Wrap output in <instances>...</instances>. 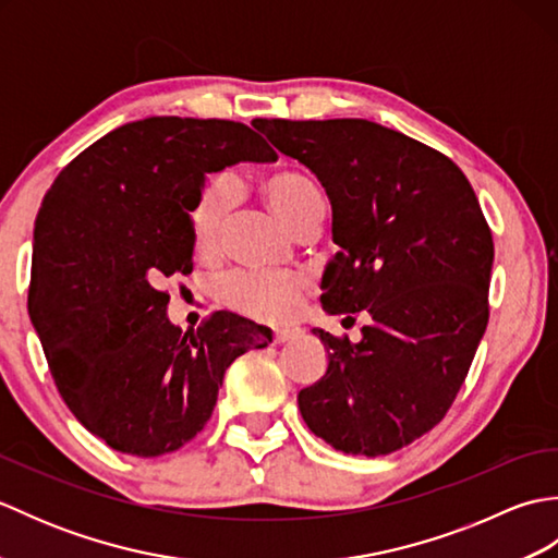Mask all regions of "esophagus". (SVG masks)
I'll return each mask as SVG.
<instances>
[{"mask_svg":"<svg viewBox=\"0 0 558 558\" xmlns=\"http://www.w3.org/2000/svg\"><path fill=\"white\" fill-rule=\"evenodd\" d=\"M298 336H300V328H278L272 330V342H276V345H286V342L294 340Z\"/></svg>","mask_w":558,"mask_h":558,"instance_id":"obj_1","label":"esophagus"}]
</instances>
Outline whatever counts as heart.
I'll return each instance as SVG.
<instances>
[{"mask_svg":"<svg viewBox=\"0 0 558 558\" xmlns=\"http://www.w3.org/2000/svg\"><path fill=\"white\" fill-rule=\"evenodd\" d=\"M270 208L286 222V228L298 232L306 220L324 218V201L318 189L298 172H276L260 182ZM236 204V189L230 174H210L201 184L194 198L189 222L198 254H216L225 230L232 220ZM306 294V280L298 272H254L234 270L218 280L216 300L240 316L254 322H286L300 310Z\"/></svg>","mask_w":558,"mask_h":558,"instance_id":"b5f03b06","label":"heart"}]
</instances>
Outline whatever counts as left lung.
Here are the masks:
<instances>
[{
    "instance_id": "8db88e82",
    "label": "left lung",
    "mask_w": 558,
    "mask_h": 558,
    "mask_svg": "<svg viewBox=\"0 0 558 558\" xmlns=\"http://www.w3.org/2000/svg\"><path fill=\"white\" fill-rule=\"evenodd\" d=\"M254 126L333 206L342 252L324 276L326 312L372 316L360 342L314 330L328 369L300 390L302 417L342 453H393L446 417L487 330L494 240L480 201L444 153L369 120Z\"/></svg>"
}]
</instances>
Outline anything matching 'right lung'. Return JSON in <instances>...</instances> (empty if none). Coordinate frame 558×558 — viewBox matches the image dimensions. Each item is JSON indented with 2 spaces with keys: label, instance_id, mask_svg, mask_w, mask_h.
Segmentation results:
<instances>
[{
  "label": "right lung",
  "instance_id": "1",
  "mask_svg": "<svg viewBox=\"0 0 558 558\" xmlns=\"http://www.w3.org/2000/svg\"><path fill=\"white\" fill-rule=\"evenodd\" d=\"M278 160L254 129L148 117L105 134L57 174L35 220L28 314L74 417L122 453H172L204 429L225 369L270 330L216 312L170 324L165 282L194 268L189 213L204 177Z\"/></svg>",
  "mask_w": 558,
  "mask_h": 558
}]
</instances>
